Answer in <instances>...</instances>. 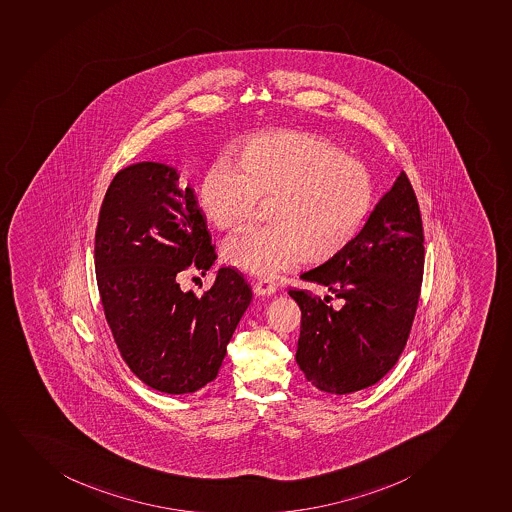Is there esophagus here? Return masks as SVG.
Listing matches in <instances>:
<instances>
[{"label":"esophagus","mask_w":512,"mask_h":512,"mask_svg":"<svg viewBox=\"0 0 512 512\" xmlns=\"http://www.w3.org/2000/svg\"><path fill=\"white\" fill-rule=\"evenodd\" d=\"M253 291L258 296L273 295L276 291V285L268 280H256L253 281Z\"/></svg>","instance_id":"1"}]
</instances>
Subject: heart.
Instances as JSON below:
<instances>
[{
	"mask_svg": "<svg viewBox=\"0 0 512 512\" xmlns=\"http://www.w3.org/2000/svg\"><path fill=\"white\" fill-rule=\"evenodd\" d=\"M197 205L219 231H236L254 202L268 226L249 229L224 246V258L256 276L327 263L356 237L372 199L371 175L330 141L281 130L232 146L197 185Z\"/></svg>",
	"mask_w": 512,
	"mask_h": 512,
	"instance_id": "b5f03b06",
	"label": "heart"
}]
</instances>
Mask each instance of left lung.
Masks as SVG:
<instances>
[{
    "instance_id": "left-lung-1",
    "label": "left lung",
    "mask_w": 512,
    "mask_h": 512,
    "mask_svg": "<svg viewBox=\"0 0 512 512\" xmlns=\"http://www.w3.org/2000/svg\"><path fill=\"white\" fill-rule=\"evenodd\" d=\"M423 241L415 190L401 172L352 243L300 276L325 286L342 307H332L329 295L288 291L302 310L296 362L315 388L356 393L393 369L420 300Z\"/></svg>"
}]
</instances>
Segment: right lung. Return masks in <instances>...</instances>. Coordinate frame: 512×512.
Here are the masks:
<instances>
[{
	"label": "right lung",
	"instance_id": "1",
	"mask_svg": "<svg viewBox=\"0 0 512 512\" xmlns=\"http://www.w3.org/2000/svg\"><path fill=\"white\" fill-rule=\"evenodd\" d=\"M177 168L140 162L116 173L97 221L94 264L104 315L121 357L146 386L195 393L216 379L253 291L219 268L204 295L183 291L185 271L216 263L195 190Z\"/></svg>",
	"mask_w": 512,
	"mask_h": 512
}]
</instances>
